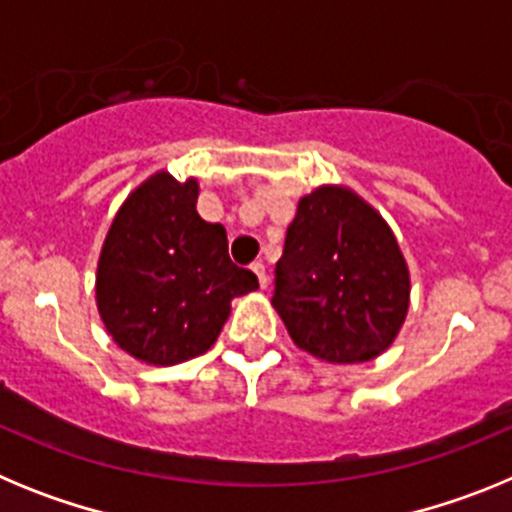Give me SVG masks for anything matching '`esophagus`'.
I'll return each instance as SVG.
<instances>
[{"mask_svg": "<svg viewBox=\"0 0 512 512\" xmlns=\"http://www.w3.org/2000/svg\"><path fill=\"white\" fill-rule=\"evenodd\" d=\"M251 271H253V274H256V279H259V287L264 289L266 284H269V274H266V266L261 264V261H253Z\"/></svg>", "mask_w": 512, "mask_h": 512, "instance_id": "obj_1", "label": "esophagus"}]
</instances>
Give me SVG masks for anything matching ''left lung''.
Returning <instances> with one entry per match:
<instances>
[{
  "label": "left lung",
  "instance_id": "obj_1",
  "mask_svg": "<svg viewBox=\"0 0 512 512\" xmlns=\"http://www.w3.org/2000/svg\"><path fill=\"white\" fill-rule=\"evenodd\" d=\"M408 297V266L372 207L341 187L302 197L271 297L302 351L330 364L374 359L395 341Z\"/></svg>",
  "mask_w": 512,
  "mask_h": 512
}]
</instances>
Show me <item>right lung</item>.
<instances>
[{"instance_id": "1", "label": "right lung", "mask_w": 512, "mask_h": 512, "mask_svg": "<svg viewBox=\"0 0 512 512\" xmlns=\"http://www.w3.org/2000/svg\"><path fill=\"white\" fill-rule=\"evenodd\" d=\"M197 182L153 174L130 194L104 238L97 307L122 351L148 364L205 354L230 300L259 279L228 256L223 225L197 215Z\"/></svg>"}]
</instances>
